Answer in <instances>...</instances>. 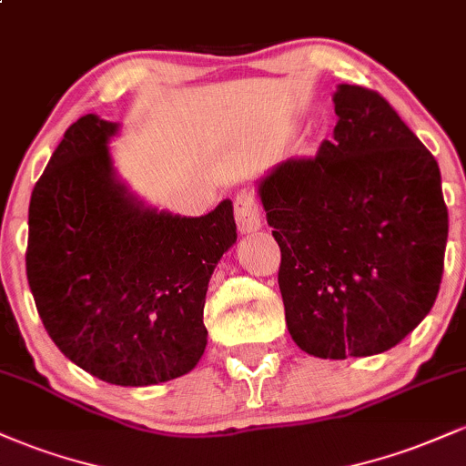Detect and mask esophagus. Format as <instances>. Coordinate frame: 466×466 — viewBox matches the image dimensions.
I'll list each match as a JSON object with an SVG mask.
<instances>
[{
	"mask_svg": "<svg viewBox=\"0 0 466 466\" xmlns=\"http://www.w3.org/2000/svg\"><path fill=\"white\" fill-rule=\"evenodd\" d=\"M234 217H237V226L240 234L256 232L260 228V206L254 192L240 190L234 197Z\"/></svg>",
	"mask_w": 466,
	"mask_h": 466,
	"instance_id": "esophagus-1",
	"label": "esophagus"
}]
</instances>
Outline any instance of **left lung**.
Returning a JSON list of instances; mask_svg holds the SVG:
<instances>
[{
	"label": "left lung",
	"instance_id": "8db88e82",
	"mask_svg": "<svg viewBox=\"0 0 466 466\" xmlns=\"http://www.w3.org/2000/svg\"><path fill=\"white\" fill-rule=\"evenodd\" d=\"M333 103V140L256 181L287 329L319 360L379 355L411 333L436 302L449 232L438 162L388 100L337 85Z\"/></svg>",
	"mask_w": 466,
	"mask_h": 466
}]
</instances>
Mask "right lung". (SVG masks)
<instances>
[{"label":"right lung","mask_w":466,"mask_h":466,"mask_svg":"<svg viewBox=\"0 0 466 466\" xmlns=\"http://www.w3.org/2000/svg\"><path fill=\"white\" fill-rule=\"evenodd\" d=\"M117 122L78 117L36 181L25 271L47 335L114 386L190 372L208 344V282L237 243L232 201L203 217L147 206L117 177Z\"/></svg>","instance_id":"obj_1"}]
</instances>
